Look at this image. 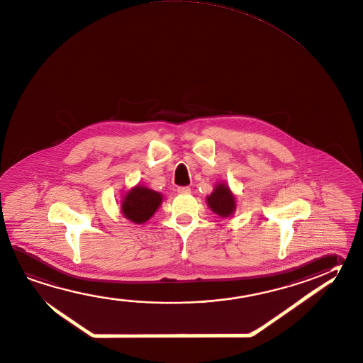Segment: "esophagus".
<instances>
[{
  "instance_id": "34e87169",
  "label": "esophagus",
  "mask_w": 363,
  "mask_h": 363,
  "mask_svg": "<svg viewBox=\"0 0 363 363\" xmlns=\"http://www.w3.org/2000/svg\"><path fill=\"white\" fill-rule=\"evenodd\" d=\"M177 192H179V195H189L191 192V189L190 187H179Z\"/></svg>"
}]
</instances>
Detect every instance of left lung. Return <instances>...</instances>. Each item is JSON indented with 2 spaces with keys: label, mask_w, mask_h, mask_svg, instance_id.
<instances>
[{
  "label": "left lung",
  "mask_w": 363,
  "mask_h": 363,
  "mask_svg": "<svg viewBox=\"0 0 363 363\" xmlns=\"http://www.w3.org/2000/svg\"><path fill=\"white\" fill-rule=\"evenodd\" d=\"M206 203L210 210L220 218L233 216L237 208L235 194L225 182H218L214 186L213 192L206 196Z\"/></svg>",
  "instance_id": "8db88e82"
}]
</instances>
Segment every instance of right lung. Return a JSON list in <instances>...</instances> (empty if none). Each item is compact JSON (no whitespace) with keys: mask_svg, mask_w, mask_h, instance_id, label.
<instances>
[{"mask_svg":"<svg viewBox=\"0 0 363 363\" xmlns=\"http://www.w3.org/2000/svg\"><path fill=\"white\" fill-rule=\"evenodd\" d=\"M122 216L135 224L147 222L160 209L163 195L147 186L136 184L121 197Z\"/></svg>","mask_w":363,"mask_h":363,"instance_id":"1","label":"right lung"}]
</instances>
